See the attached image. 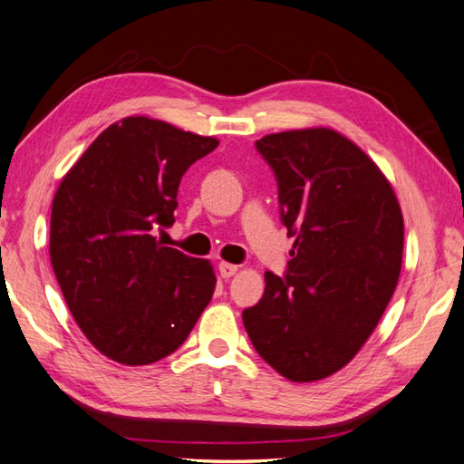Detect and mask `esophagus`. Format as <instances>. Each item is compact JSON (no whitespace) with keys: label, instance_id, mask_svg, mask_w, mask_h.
Masks as SVG:
<instances>
[{"label":"esophagus","instance_id":"1","mask_svg":"<svg viewBox=\"0 0 464 464\" xmlns=\"http://www.w3.org/2000/svg\"><path fill=\"white\" fill-rule=\"evenodd\" d=\"M237 271H239V266H237V265L225 263V261H221V263H219V273H221V276H223V278H229V276H233Z\"/></svg>","mask_w":464,"mask_h":464}]
</instances>
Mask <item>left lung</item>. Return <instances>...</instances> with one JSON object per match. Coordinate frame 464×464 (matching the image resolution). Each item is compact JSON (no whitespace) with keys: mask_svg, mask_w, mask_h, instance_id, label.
I'll return each instance as SVG.
<instances>
[{"mask_svg":"<svg viewBox=\"0 0 464 464\" xmlns=\"http://www.w3.org/2000/svg\"><path fill=\"white\" fill-rule=\"evenodd\" d=\"M275 171L281 221L293 237L286 275L265 273L243 310L258 355L290 382L324 380L370 338L403 256V215L373 160L330 128L255 142Z\"/></svg>","mask_w":464,"mask_h":464,"instance_id":"left-lung-1","label":"left lung"}]
</instances>
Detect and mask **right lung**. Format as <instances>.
<instances>
[{"label": "right lung", "mask_w": 464, "mask_h": 464, "mask_svg": "<svg viewBox=\"0 0 464 464\" xmlns=\"http://www.w3.org/2000/svg\"><path fill=\"white\" fill-rule=\"evenodd\" d=\"M219 140L128 116L86 148L53 199L49 255L79 328L118 363L176 352L215 290L209 261L164 246L188 168Z\"/></svg>", "instance_id": "obj_1"}]
</instances>
